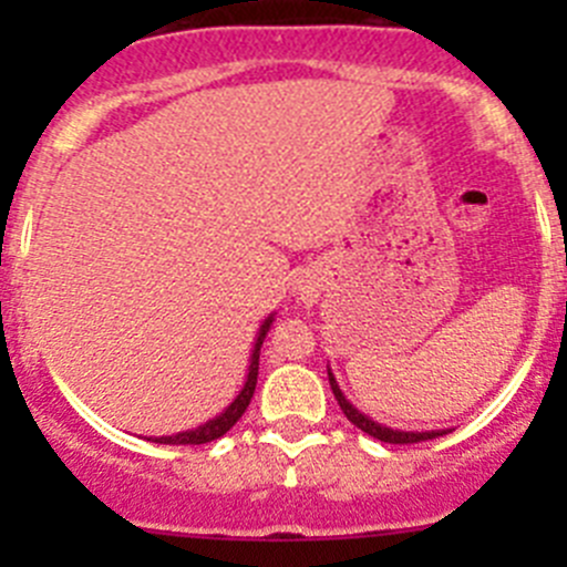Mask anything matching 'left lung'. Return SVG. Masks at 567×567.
<instances>
[{
    "mask_svg": "<svg viewBox=\"0 0 567 567\" xmlns=\"http://www.w3.org/2000/svg\"><path fill=\"white\" fill-rule=\"evenodd\" d=\"M326 370H329L331 392H334V398H337V403H340L342 414H346L348 420H351L353 425L359 427V431H364V433H368V436L379 439V442H386V444H416V442H427V439H436V436H442V433L450 431V427H442V431H400V427H390V425H384V422H375L373 416H368V414H364V411H359L357 405H353L351 400H348L346 394H342L340 384H337V379H334V373H331V368H326Z\"/></svg>",
    "mask_w": 567,
    "mask_h": 567,
    "instance_id": "left-lung-1",
    "label": "left lung"
}]
</instances>
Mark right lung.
Here are the masks:
<instances>
[{"instance_id": "1", "label": "right lung", "mask_w": 567, "mask_h": 567, "mask_svg": "<svg viewBox=\"0 0 567 567\" xmlns=\"http://www.w3.org/2000/svg\"><path fill=\"white\" fill-rule=\"evenodd\" d=\"M271 323H274V312L266 320H262V326L257 329L255 348H251V357H249V373H247V381H244L241 392L236 394V400H233V403L227 405L221 414H216L214 420L203 422V425L192 427V431L173 433V436H151L147 442H156V444H208V442H214V439L225 436V433L230 431V427L236 425L238 420H241V414L247 411L251 394H255L257 368H260V348H262V340H266L268 329H271Z\"/></svg>"}]
</instances>
